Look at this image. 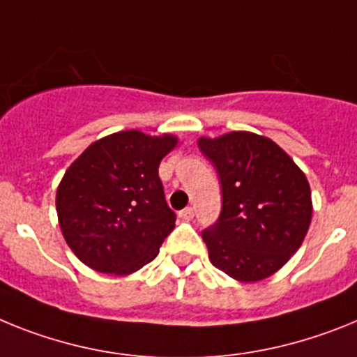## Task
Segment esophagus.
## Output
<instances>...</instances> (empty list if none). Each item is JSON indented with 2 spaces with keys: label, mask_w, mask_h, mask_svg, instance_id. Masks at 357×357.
Segmentation results:
<instances>
[{
  "label": "esophagus",
  "mask_w": 357,
  "mask_h": 357,
  "mask_svg": "<svg viewBox=\"0 0 357 357\" xmlns=\"http://www.w3.org/2000/svg\"><path fill=\"white\" fill-rule=\"evenodd\" d=\"M178 215L183 221H192V219H194V208H192V206H187V208H183Z\"/></svg>",
  "instance_id": "obj_1"
}]
</instances>
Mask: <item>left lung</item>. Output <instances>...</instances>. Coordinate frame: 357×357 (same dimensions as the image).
I'll use <instances>...</instances> for the list:
<instances>
[{
	"label": "left lung",
	"instance_id": "1",
	"mask_svg": "<svg viewBox=\"0 0 357 357\" xmlns=\"http://www.w3.org/2000/svg\"><path fill=\"white\" fill-rule=\"evenodd\" d=\"M221 179L222 208L203 231L215 268L238 282L277 273L302 246L312 217L311 187L284 149L250 131L201 136Z\"/></svg>",
	"mask_w": 357,
	"mask_h": 357
}]
</instances>
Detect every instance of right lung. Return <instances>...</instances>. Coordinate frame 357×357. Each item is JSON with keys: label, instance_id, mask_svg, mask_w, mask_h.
Returning a JSON list of instances; mask_svg holds the SVG:
<instances>
[{"label": "right lung", "instance_id": "add662e5", "mask_svg": "<svg viewBox=\"0 0 357 357\" xmlns=\"http://www.w3.org/2000/svg\"><path fill=\"white\" fill-rule=\"evenodd\" d=\"M176 145L174 135L120 131L93 142L68 167L55 206L80 262L122 277L156 259L176 222L158 167Z\"/></svg>", "mask_w": 357, "mask_h": 357}]
</instances>
